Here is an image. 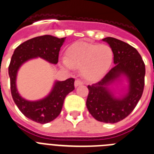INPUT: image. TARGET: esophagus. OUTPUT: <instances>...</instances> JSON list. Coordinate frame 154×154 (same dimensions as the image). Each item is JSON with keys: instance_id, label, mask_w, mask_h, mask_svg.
Wrapping results in <instances>:
<instances>
[{"instance_id": "34e87169", "label": "esophagus", "mask_w": 154, "mask_h": 154, "mask_svg": "<svg viewBox=\"0 0 154 154\" xmlns=\"http://www.w3.org/2000/svg\"><path fill=\"white\" fill-rule=\"evenodd\" d=\"M83 85V82H82L81 80L77 79L75 81V83H74L75 87H78V86H80V85Z\"/></svg>"}]
</instances>
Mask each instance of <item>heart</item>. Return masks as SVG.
<instances>
[{"label":"heart","instance_id":"b5f03b06","mask_svg":"<svg viewBox=\"0 0 154 154\" xmlns=\"http://www.w3.org/2000/svg\"><path fill=\"white\" fill-rule=\"evenodd\" d=\"M66 56L63 59V65L66 68H81L85 79L95 81L109 69L113 62V52L108 45L77 42L68 48Z\"/></svg>","mask_w":154,"mask_h":154}]
</instances>
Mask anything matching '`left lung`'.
<instances>
[{"label": "left lung", "mask_w": 154, "mask_h": 154, "mask_svg": "<svg viewBox=\"0 0 154 154\" xmlns=\"http://www.w3.org/2000/svg\"><path fill=\"white\" fill-rule=\"evenodd\" d=\"M113 52L115 66L101 81L88 85L86 106L95 120L114 124L127 117L135 109L143 95L145 85V63L135 48L113 37L103 39ZM125 75L129 82V91L122 98H116L108 85Z\"/></svg>", "instance_id": "obj_1"}]
</instances>
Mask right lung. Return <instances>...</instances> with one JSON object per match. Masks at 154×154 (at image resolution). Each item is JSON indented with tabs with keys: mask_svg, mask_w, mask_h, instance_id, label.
I'll return each mask as SVG.
<instances>
[{
	"mask_svg": "<svg viewBox=\"0 0 154 154\" xmlns=\"http://www.w3.org/2000/svg\"><path fill=\"white\" fill-rule=\"evenodd\" d=\"M66 37L58 38L51 35L33 37L15 48L8 66L11 93L14 102L23 114L37 123L46 124L55 120L61 113L63 102L69 92L74 90L73 78L56 81L52 91L45 99L30 102L23 99L15 85L16 75L23 63L33 58L41 57L53 64L59 62V53Z\"/></svg>",
	"mask_w": 154,
	"mask_h": 154,
	"instance_id": "right-lung-1",
	"label": "right lung"
}]
</instances>
